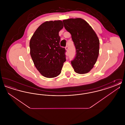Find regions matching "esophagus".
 <instances>
[{
	"mask_svg": "<svg viewBox=\"0 0 125 125\" xmlns=\"http://www.w3.org/2000/svg\"><path fill=\"white\" fill-rule=\"evenodd\" d=\"M65 50L67 51V52H68V50H69V48L68 46H66L65 48Z\"/></svg>",
	"mask_w": 125,
	"mask_h": 125,
	"instance_id": "esophagus-1",
	"label": "esophagus"
}]
</instances>
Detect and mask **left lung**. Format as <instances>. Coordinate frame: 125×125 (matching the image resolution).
Returning a JSON list of instances; mask_svg holds the SVG:
<instances>
[{"instance_id": "obj_1", "label": "left lung", "mask_w": 125, "mask_h": 125, "mask_svg": "<svg viewBox=\"0 0 125 125\" xmlns=\"http://www.w3.org/2000/svg\"><path fill=\"white\" fill-rule=\"evenodd\" d=\"M65 30L71 34L76 54L72 61L74 71L79 74L89 73L93 68L99 52V40L95 31L82 18L63 21Z\"/></svg>"}]
</instances>
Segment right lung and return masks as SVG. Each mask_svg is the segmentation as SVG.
Listing matches in <instances>:
<instances>
[{
  "label": "right lung",
  "instance_id": "add662e5",
  "mask_svg": "<svg viewBox=\"0 0 125 125\" xmlns=\"http://www.w3.org/2000/svg\"><path fill=\"white\" fill-rule=\"evenodd\" d=\"M61 21H47L36 29L30 42V54L36 68L44 77L58 76L65 61V50L60 46Z\"/></svg>",
  "mask_w": 125,
  "mask_h": 125
}]
</instances>
